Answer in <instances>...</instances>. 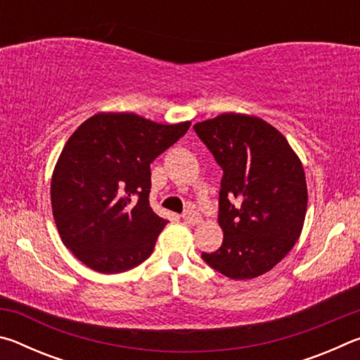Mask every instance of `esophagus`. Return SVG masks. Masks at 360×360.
<instances>
[{
    "instance_id": "34e87169",
    "label": "esophagus",
    "mask_w": 360,
    "mask_h": 360,
    "mask_svg": "<svg viewBox=\"0 0 360 360\" xmlns=\"http://www.w3.org/2000/svg\"><path fill=\"white\" fill-rule=\"evenodd\" d=\"M182 219H184V222L188 225H197L202 222V216L195 211H186L184 214H182Z\"/></svg>"
}]
</instances>
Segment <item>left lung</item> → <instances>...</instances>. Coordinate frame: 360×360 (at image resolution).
I'll return each instance as SVG.
<instances>
[{
	"mask_svg": "<svg viewBox=\"0 0 360 360\" xmlns=\"http://www.w3.org/2000/svg\"><path fill=\"white\" fill-rule=\"evenodd\" d=\"M193 130L224 172L217 219L224 241L202 257L231 279L264 275L302 233L308 191L300 158L275 127L254 115L221 114Z\"/></svg>",
	"mask_w": 360,
	"mask_h": 360,
	"instance_id": "8db88e82",
	"label": "left lung"
}]
</instances>
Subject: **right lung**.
<instances>
[{"label": "right lung", "instance_id": "add662e5", "mask_svg": "<svg viewBox=\"0 0 360 360\" xmlns=\"http://www.w3.org/2000/svg\"><path fill=\"white\" fill-rule=\"evenodd\" d=\"M191 127L133 112H100L66 141L51 182L63 245L100 273H122L149 257L167 225L149 205L150 163Z\"/></svg>", "mask_w": 360, "mask_h": 360}]
</instances>
